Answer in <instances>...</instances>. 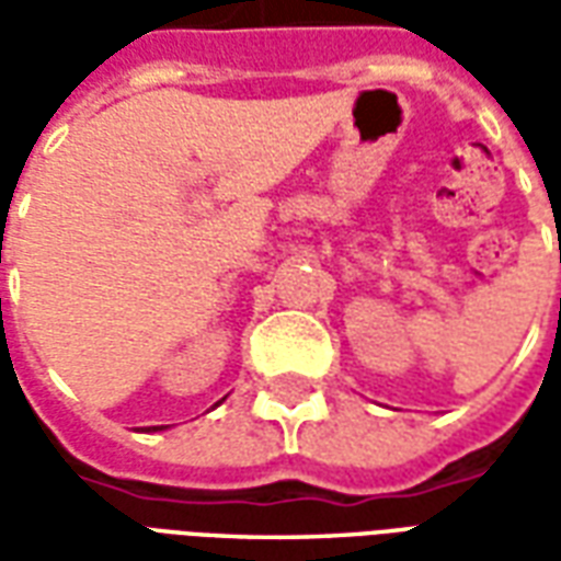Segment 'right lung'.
I'll use <instances>...</instances> for the list:
<instances>
[{
	"label": "right lung",
	"mask_w": 561,
	"mask_h": 561,
	"mask_svg": "<svg viewBox=\"0 0 561 561\" xmlns=\"http://www.w3.org/2000/svg\"><path fill=\"white\" fill-rule=\"evenodd\" d=\"M152 430H164V426H152Z\"/></svg>",
	"instance_id": "add662e5"
}]
</instances>
